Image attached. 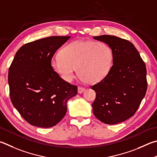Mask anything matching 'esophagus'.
Wrapping results in <instances>:
<instances>
[{"label":"esophagus","instance_id":"obj_1","mask_svg":"<svg viewBox=\"0 0 157 157\" xmlns=\"http://www.w3.org/2000/svg\"><path fill=\"white\" fill-rule=\"evenodd\" d=\"M85 90V88H83V87H81V86H79L78 88V93L81 94L84 92V91Z\"/></svg>","mask_w":157,"mask_h":157}]
</instances>
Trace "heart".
<instances>
[{"mask_svg":"<svg viewBox=\"0 0 157 157\" xmlns=\"http://www.w3.org/2000/svg\"><path fill=\"white\" fill-rule=\"evenodd\" d=\"M113 53L108 44L100 42L75 41L61 49L51 61V67L64 81L75 78V69L82 80L96 83L105 78L112 66Z\"/></svg>","mask_w":157,"mask_h":157,"instance_id":"b5f03b06","label":"heart"}]
</instances>
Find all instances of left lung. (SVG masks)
<instances>
[{
  "mask_svg": "<svg viewBox=\"0 0 157 157\" xmlns=\"http://www.w3.org/2000/svg\"><path fill=\"white\" fill-rule=\"evenodd\" d=\"M93 38L111 48L113 59L106 76L91 86L96 93L93 112L104 124L121 123L135 115L146 95V64L130 41L109 35Z\"/></svg>",
  "mask_w": 157,
  "mask_h": 157,
  "instance_id": "left-lung-1",
  "label": "left lung"
}]
</instances>
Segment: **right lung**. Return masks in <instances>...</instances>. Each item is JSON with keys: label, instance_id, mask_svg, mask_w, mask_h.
<instances>
[{"label": "right lung", "instance_id": "1", "mask_svg": "<svg viewBox=\"0 0 157 157\" xmlns=\"http://www.w3.org/2000/svg\"><path fill=\"white\" fill-rule=\"evenodd\" d=\"M70 36H51L29 42L17 51L9 69L11 101L25 121L40 128L56 126L67 113L68 99L77 86L51 67L54 53Z\"/></svg>", "mask_w": 157, "mask_h": 157}]
</instances>
